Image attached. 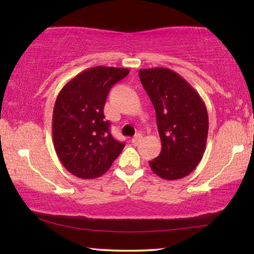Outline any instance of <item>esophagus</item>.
<instances>
[{
	"mask_svg": "<svg viewBox=\"0 0 254 254\" xmlns=\"http://www.w3.org/2000/svg\"><path fill=\"white\" fill-rule=\"evenodd\" d=\"M141 138H142V134H136L133 138H131V142H133V143H137Z\"/></svg>",
	"mask_w": 254,
	"mask_h": 254,
	"instance_id": "obj_1",
	"label": "esophagus"
}]
</instances>
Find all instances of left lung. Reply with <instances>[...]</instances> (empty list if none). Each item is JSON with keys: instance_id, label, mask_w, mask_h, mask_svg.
Returning a JSON list of instances; mask_svg holds the SVG:
<instances>
[{"instance_id": "obj_1", "label": "left lung", "mask_w": 254, "mask_h": 254, "mask_svg": "<svg viewBox=\"0 0 254 254\" xmlns=\"http://www.w3.org/2000/svg\"><path fill=\"white\" fill-rule=\"evenodd\" d=\"M141 83L156 111L162 150L149 162L166 180L189 176L202 159L208 136V113L199 93L168 68L141 69Z\"/></svg>"}]
</instances>
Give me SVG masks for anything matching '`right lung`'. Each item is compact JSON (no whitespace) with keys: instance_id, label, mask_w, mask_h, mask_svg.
Segmentation results:
<instances>
[{"instance_id":"1","label":"right lung","mask_w":254,"mask_h":254,"mask_svg":"<svg viewBox=\"0 0 254 254\" xmlns=\"http://www.w3.org/2000/svg\"><path fill=\"white\" fill-rule=\"evenodd\" d=\"M129 74L126 68L97 65L71 78L55 100L52 134L62 165L82 179L103 176L125 147L110 133L104 106L111 88Z\"/></svg>"}]
</instances>
